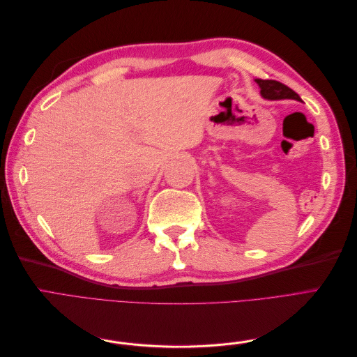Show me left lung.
<instances>
[{
	"instance_id": "obj_1",
	"label": "left lung",
	"mask_w": 357,
	"mask_h": 357,
	"mask_svg": "<svg viewBox=\"0 0 357 357\" xmlns=\"http://www.w3.org/2000/svg\"><path fill=\"white\" fill-rule=\"evenodd\" d=\"M259 88H261V95L266 100H296L301 101L299 95L291 91L289 86L280 83L277 80H262L256 79L255 80Z\"/></svg>"
}]
</instances>
